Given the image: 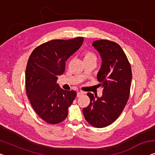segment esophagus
<instances>
[{
	"instance_id": "34e87169",
	"label": "esophagus",
	"mask_w": 155,
	"mask_h": 155,
	"mask_svg": "<svg viewBox=\"0 0 155 155\" xmlns=\"http://www.w3.org/2000/svg\"><path fill=\"white\" fill-rule=\"evenodd\" d=\"M83 94H84V92H82V91H78L77 92V97H79L82 96Z\"/></svg>"
}]
</instances>
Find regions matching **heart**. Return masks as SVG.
I'll use <instances>...</instances> for the list:
<instances>
[{"instance_id": "heart-1", "label": "heart", "mask_w": 155, "mask_h": 155, "mask_svg": "<svg viewBox=\"0 0 155 155\" xmlns=\"http://www.w3.org/2000/svg\"><path fill=\"white\" fill-rule=\"evenodd\" d=\"M87 58H95L96 59V55H94V53H92V51H85L84 54V59H87Z\"/></svg>"}]
</instances>
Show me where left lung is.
Instances as JSON below:
<instances>
[{
	"mask_svg": "<svg viewBox=\"0 0 155 155\" xmlns=\"http://www.w3.org/2000/svg\"><path fill=\"white\" fill-rule=\"evenodd\" d=\"M102 63L97 74L99 84L103 87L101 97L88 92L90 104L84 108L86 121L97 128L110 125L118 118L127 103L132 73L130 63L120 46L107 40L94 41Z\"/></svg>",
	"mask_w": 155,
	"mask_h": 155,
	"instance_id": "1",
	"label": "left lung"
}]
</instances>
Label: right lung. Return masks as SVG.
Here are the masks:
<instances>
[{
	"mask_svg": "<svg viewBox=\"0 0 155 155\" xmlns=\"http://www.w3.org/2000/svg\"><path fill=\"white\" fill-rule=\"evenodd\" d=\"M84 38L53 40L37 47L26 69V90L32 107L44 121L51 124L63 122L77 97L74 91H64L57 84L64 72L65 63L78 50Z\"/></svg>",
	"mask_w": 155,
	"mask_h": 155,
	"instance_id": "add662e5",
	"label": "right lung"
}]
</instances>
